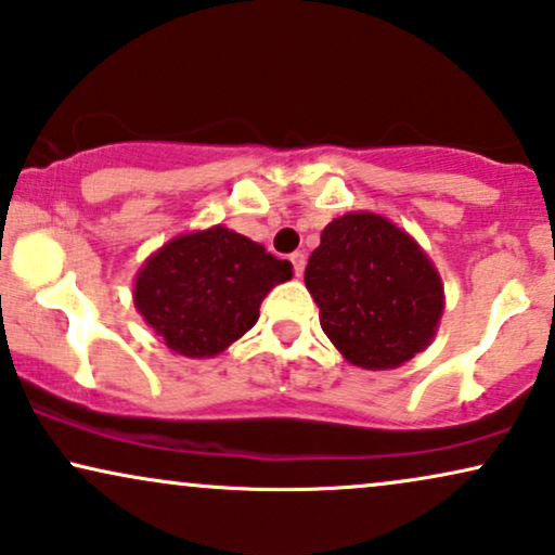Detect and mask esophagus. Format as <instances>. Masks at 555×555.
<instances>
[{"label": "esophagus", "instance_id": "34e87169", "mask_svg": "<svg viewBox=\"0 0 555 555\" xmlns=\"http://www.w3.org/2000/svg\"><path fill=\"white\" fill-rule=\"evenodd\" d=\"M291 262H293V272H296L298 278L304 275V267H306V255H304V251H293Z\"/></svg>", "mask_w": 555, "mask_h": 555}]
</instances>
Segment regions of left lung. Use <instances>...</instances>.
<instances>
[{
	"label": "left lung",
	"instance_id": "obj_1",
	"mask_svg": "<svg viewBox=\"0 0 555 555\" xmlns=\"http://www.w3.org/2000/svg\"><path fill=\"white\" fill-rule=\"evenodd\" d=\"M306 288L332 345L365 371H388L420 354L444 309L442 280L422 246L365 210L334 218L321 231Z\"/></svg>",
	"mask_w": 555,
	"mask_h": 555
}]
</instances>
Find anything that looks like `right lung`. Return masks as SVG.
I'll return each instance as SVG.
<instances>
[{
  "label": "right lung",
  "instance_id": "right-lung-1",
  "mask_svg": "<svg viewBox=\"0 0 555 555\" xmlns=\"http://www.w3.org/2000/svg\"><path fill=\"white\" fill-rule=\"evenodd\" d=\"M291 278L288 259L214 225L154 251L135 275L133 304L169 350L214 358L257 324L267 293Z\"/></svg>",
  "mask_w": 555,
  "mask_h": 555
}]
</instances>
